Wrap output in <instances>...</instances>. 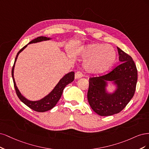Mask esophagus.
Here are the masks:
<instances>
[{
	"label": "esophagus",
	"mask_w": 149,
	"mask_h": 149,
	"mask_svg": "<svg viewBox=\"0 0 149 149\" xmlns=\"http://www.w3.org/2000/svg\"><path fill=\"white\" fill-rule=\"evenodd\" d=\"M82 76H83L82 73H81V72H80V71H77V72L75 74V79H80V78H81Z\"/></svg>",
	"instance_id": "34e87169"
}]
</instances>
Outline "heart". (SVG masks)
<instances>
[{"label": "heart", "mask_w": 149, "mask_h": 149, "mask_svg": "<svg viewBox=\"0 0 149 149\" xmlns=\"http://www.w3.org/2000/svg\"><path fill=\"white\" fill-rule=\"evenodd\" d=\"M83 56L87 59L85 65L87 69L97 73L108 70L116 59V51L109 45H89L84 50Z\"/></svg>", "instance_id": "b5f03b06"}]
</instances>
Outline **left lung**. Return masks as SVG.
Masks as SVG:
<instances>
[{
  "instance_id": "1",
  "label": "left lung",
  "mask_w": 149,
  "mask_h": 149,
  "mask_svg": "<svg viewBox=\"0 0 149 149\" xmlns=\"http://www.w3.org/2000/svg\"><path fill=\"white\" fill-rule=\"evenodd\" d=\"M121 62L109 73L89 79L87 98L91 108L100 116H111L121 112L135 93L137 70L131 56L117 47ZM107 81H114L118 88L114 94L105 91Z\"/></svg>"
}]
</instances>
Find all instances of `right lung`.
Here are the masks:
<instances>
[{
  "label": "right lung",
  "mask_w": 149,
  "mask_h": 149,
  "mask_svg": "<svg viewBox=\"0 0 149 149\" xmlns=\"http://www.w3.org/2000/svg\"><path fill=\"white\" fill-rule=\"evenodd\" d=\"M49 40H50L49 38H47L45 36H40L31 41L28 45L31 44V43L40 42L42 41H46ZM28 45L22 47V48L18 52L17 56L15 57V62H14L12 70V75L14 84V87H15V92L18 98L20 99L24 104H26L27 107L37 112H45L55 107V105L57 104V102H58V101L61 97L62 92H63V90L65 87V86L71 83L72 81L74 80V72H69L68 74H66L65 76H64V77L60 80L59 83L57 84L53 90L44 98H42L39 101H36V102H32V101H30L26 99L25 97H23L17 87L15 81L13 77V69L14 66H15V63L17 61L19 53L25 49Z\"/></svg>",
  "instance_id": "1"
}]
</instances>
